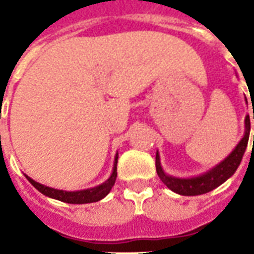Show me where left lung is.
Instances as JSON below:
<instances>
[{
  "label": "left lung",
  "mask_w": 254,
  "mask_h": 254,
  "mask_svg": "<svg viewBox=\"0 0 254 254\" xmlns=\"http://www.w3.org/2000/svg\"><path fill=\"white\" fill-rule=\"evenodd\" d=\"M253 120H254V110H253ZM249 133H251V118L246 116L245 118V134L241 138V141L237 144V147L233 149V152L222 160L219 165H216L213 169L207 171L205 174L198 177H191V178H177V177L167 176L162 166H160L159 154L156 152V160H155V166H156V173L165 184L166 187L170 190L176 191L178 194L182 196H198V194H204L208 191L213 190L215 188L222 185L224 181H227L230 177L233 176L235 170L238 169L242 156L245 154L246 147H248V141H249ZM253 145H254V134H253Z\"/></svg>",
  "instance_id": "obj_1"
}]
</instances>
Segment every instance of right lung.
I'll return each instance as SVG.
<instances>
[{
    "instance_id": "add662e5",
    "label": "right lung",
    "mask_w": 254,
    "mask_h": 254,
    "mask_svg": "<svg viewBox=\"0 0 254 254\" xmlns=\"http://www.w3.org/2000/svg\"><path fill=\"white\" fill-rule=\"evenodd\" d=\"M117 162H118V154L116 155V160H114V167H113V173H111L110 178L106 182H103L99 187L91 188V189H84V190L77 191H65L58 190L54 188H49L42 185L39 182L34 181L32 178L28 176H25V178L36 188L38 190L41 191L42 194H45L47 197H52L60 201L67 202V204H87V202H95L102 200L103 197H106L110 193L111 188L114 187L117 180Z\"/></svg>"
}]
</instances>
